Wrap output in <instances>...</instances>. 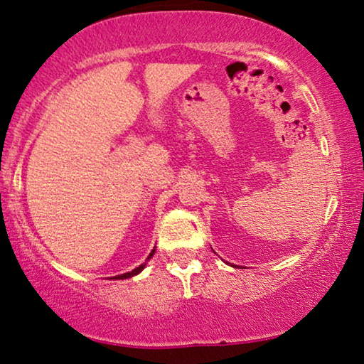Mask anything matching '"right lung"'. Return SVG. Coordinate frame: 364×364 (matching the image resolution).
Listing matches in <instances>:
<instances>
[{
    "label": "right lung",
    "mask_w": 364,
    "mask_h": 364,
    "mask_svg": "<svg viewBox=\"0 0 364 364\" xmlns=\"http://www.w3.org/2000/svg\"><path fill=\"white\" fill-rule=\"evenodd\" d=\"M154 252H156V249H152V252L149 254V257L146 258V262H149V260H151L152 255H154ZM146 262H144V263H141L138 268H134V269H132V271H128V273H123V274H119V276H114V278H110V279H128V278H133V276L139 274L141 271L144 269V267H146Z\"/></svg>",
    "instance_id": "right-lung-1"
}]
</instances>
